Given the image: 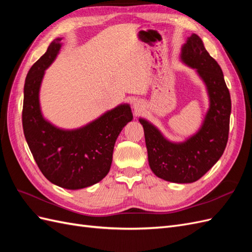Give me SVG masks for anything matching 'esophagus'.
<instances>
[{
    "label": "esophagus",
    "mask_w": 252,
    "mask_h": 252,
    "mask_svg": "<svg viewBox=\"0 0 252 252\" xmlns=\"http://www.w3.org/2000/svg\"><path fill=\"white\" fill-rule=\"evenodd\" d=\"M133 106H134V109H135V110H139V109H140V104H139V103L135 102Z\"/></svg>",
    "instance_id": "34e87169"
}]
</instances>
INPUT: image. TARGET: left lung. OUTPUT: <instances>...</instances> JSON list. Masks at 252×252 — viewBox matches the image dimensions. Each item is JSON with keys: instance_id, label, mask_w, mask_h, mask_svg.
Wrapping results in <instances>:
<instances>
[{"instance_id": "1", "label": "left lung", "mask_w": 252, "mask_h": 252, "mask_svg": "<svg viewBox=\"0 0 252 252\" xmlns=\"http://www.w3.org/2000/svg\"><path fill=\"white\" fill-rule=\"evenodd\" d=\"M181 59L207 86L210 107L201 129L184 143L167 141L158 129L140 119L143 125L148 162L157 177L172 183H192L207 172L222 157L229 134L230 94L223 71L199 35L192 33L182 47Z\"/></svg>"}]
</instances>
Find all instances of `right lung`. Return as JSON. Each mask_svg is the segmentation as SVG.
Here are the masks:
<instances>
[{"mask_svg": "<svg viewBox=\"0 0 252 252\" xmlns=\"http://www.w3.org/2000/svg\"><path fill=\"white\" fill-rule=\"evenodd\" d=\"M56 39L30 68L24 85L22 123L25 139L44 177L66 189L95 184L109 172L116 140L132 120L129 105H120L77 130H62L42 117L39 90L44 71L61 48Z\"/></svg>", "mask_w": 252, "mask_h": 252, "instance_id": "1", "label": "right lung"}]
</instances>
